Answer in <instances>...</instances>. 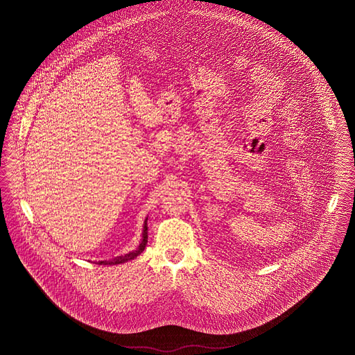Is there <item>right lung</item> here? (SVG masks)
<instances>
[{
    "mask_svg": "<svg viewBox=\"0 0 355 355\" xmlns=\"http://www.w3.org/2000/svg\"><path fill=\"white\" fill-rule=\"evenodd\" d=\"M146 243H148V218L144 222V232H142V241L139 243V246L135 249V252H130L129 254H125V255H119L113 258L112 261H100L97 262L98 265H119V263H123V262H128L130 259H135L137 255L142 253L146 248Z\"/></svg>",
    "mask_w": 355,
    "mask_h": 355,
    "instance_id": "1",
    "label": "right lung"
}]
</instances>
